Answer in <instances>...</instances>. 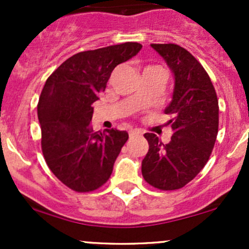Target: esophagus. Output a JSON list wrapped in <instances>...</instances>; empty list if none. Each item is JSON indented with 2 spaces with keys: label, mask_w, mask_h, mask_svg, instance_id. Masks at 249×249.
Instances as JSON below:
<instances>
[{
  "label": "esophagus",
  "mask_w": 249,
  "mask_h": 249,
  "mask_svg": "<svg viewBox=\"0 0 249 249\" xmlns=\"http://www.w3.org/2000/svg\"><path fill=\"white\" fill-rule=\"evenodd\" d=\"M129 135H130V139H134V137L141 136V135H142V132L139 131V130H131V131L129 132Z\"/></svg>",
  "instance_id": "34e87169"
}]
</instances>
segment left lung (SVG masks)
<instances>
[{"label":"left lung","mask_w":249,"mask_h":249,"mask_svg":"<svg viewBox=\"0 0 249 249\" xmlns=\"http://www.w3.org/2000/svg\"><path fill=\"white\" fill-rule=\"evenodd\" d=\"M165 60L175 78L172 100L165 108L172 137L167 144L154 134H144L149 149L142 160L145 182L160 190L184 187L197 175L214 147L218 134V99L207 72L184 48L150 44Z\"/></svg>","instance_id":"left-lung-1"}]
</instances>
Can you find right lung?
Listing matches in <instances>:
<instances>
[{
	"instance_id": "1",
	"label": "right lung",
	"mask_w": 249,
	"mask_h": 249,
	"mask_svg": "<svg viewBox=\"0 0 249 249\" xmlns=\"http://www.w3.org/2000/svg\"><path fill=\"white\" fill-rule=\"evenodd\" d=\"M126 42L74 54L47 79L37 114L42 152L52 172L74 192H92L108 180L113 165L129 135L117 129L91 127V105L106 89L110 73L140 52Z\"/></svg>"
}]
</instances>
